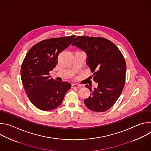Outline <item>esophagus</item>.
<instances>
[{"instance_id": "obj_1", "label": "esophagus", "mask_w": 151, "mask_h": 151, "mask_svg": "<svg viewBox=\"0 0 151 151\" xmlns=\"http://www.w3.org/2000/svg\"><path fill=\"white\" fill-rule=\"evenodd\" d=\"M81 87V86L77 83H72V88H79Z\"/></svg>"}]
</instances>
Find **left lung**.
Wrapping results in <instances>:
<instances>
[{"mask_svg": "<svg viewBox=\"0 0 151 151\" xmlns=\"http://www.w3.org/2000/svg\"><path fill=\"white\" fill-rule=\"evenodd\" d=\"M72 45L87 53V64L93 73V81L98 87L84 100L88 108L94 112H103L109 109L120 96L125 85L126 63L118 48L104 37L77 36Z\"/></svg>", "mask_w": 151, "mask_h": 151, "instance_id": "8db88e82", "label": "left lung"}]
</instances>
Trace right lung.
Instances as JSON below:
<instances>
[{
    "mask_svg": "<svg viewBox=\"0 0 151 151\" xmlns=\"http://www.w3.org/2000/svg\"><path fill=\"white\" fill-rule=\"evenodd\" d=\"M75 36L41 40L27 52L21 68V78L32 103L42 111L55 109L70 89L68 82H58L50 72L57 65L59 54L67 48Z\"/></svg>",
    "mask_w": 151,
    "mask_h": 151,
    "instance_id": "1",
    "label": "right lung"
}]
</instances>
